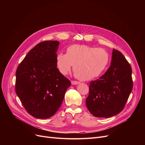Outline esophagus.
I'll return each instance as SVG.
<instances>
[{"label":"esophagus","instance_id":"obj_1","mask_svg":"<svg viewBox=\"0 0 145 145\" xmlns=\"http://www.w3.org/2000/svg\"><path fill=\"white\" fill-rule=\"evenodd\" d=\"M80 82H77V81H71V84L72 85H77L78 84H79Z\"/></svg>","mask_w":145,"mask_h":145}]
</instances>
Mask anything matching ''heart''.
I'll use <instances>...</instances> for the list:
<instances>
[{"instance_id": "1", "label": "heart", "mask_w": 145, "mask_h": 145, "mask_svg": "<svg viewBox=\"0 0 145 145\" xmlns=\"http://www.w3.org/2000/svg\"><path fill=\"white\" fill-rule=\"evenodd\" d=\"M109 62L108 52L102 48L74 44L66 50V54L56 56V66L62 75H67L73 65L76 77L88 81L99 77L106 69Z\"/></svg>"}]
</instances>
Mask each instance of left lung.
<instances>
[{
  "label": "left lung",
  "mask_w": 145,
  "mask_h": 145,
  "mask_svg": "<svg viewBox=\"0 0 145 145\" xmlns=\"http://www.w3.org/2000/svg\"><path fill=\"white\" fill-rule=\"evenodd\" d=\"M133 86L131 65L120 51L113 49L110 67L90 83L86 107L96 117L116 116L123 109Z\"/></svg>",
  "instance_id": "1"
}]
</instances>
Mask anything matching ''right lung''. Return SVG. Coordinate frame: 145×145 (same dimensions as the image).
Masks as SVG:
<instances>
[{
	"label": "right lung",
	"mask_w": 145,
	"mask_h": 145,
	"mask_svg": "<svg viewBox=\"0 0 145 145\" xmlns=\"http://www.w3.org/2000/svg\"><path fill=\"white\" fill-rule=\"evenodd\" d=\"M59 44L57 40L39 43L17 69L16 94L25 109L35 118L45 119L54 116L71 85L56 66Z\"/></svg>",
	"instance_id": "1"
}]
</instances>
